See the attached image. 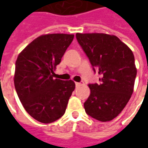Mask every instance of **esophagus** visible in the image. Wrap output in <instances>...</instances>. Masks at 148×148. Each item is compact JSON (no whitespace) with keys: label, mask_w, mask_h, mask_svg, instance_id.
<instances>
[{"label":"esophagus","mask_w":148,"mask_h":148,"mask_svg":"<svg viewBox=\"0 0 148 148\" xmlns=\"http://www.w3.org/2000/svg\"><path fill=\"white\" fill-rule=\"evenodd\" d=\"M83 85V82H76V86H80Z\"/></svg>","instance_id":"1"}]
</instances>
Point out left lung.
Masks as SVG:
<instances>
[{"label": "left lung", "instance_id": "obj_1", "mask_svg": "<svg viewBox=\"0 0 148 148\" xmlns=\"http://www.w3.org/2000/svg\"><path fill=\"white\" fill-rule=\"evenodd\" d=\"M76 37L100 76L99 84H89L86 113L101 122L110 121L121 113L134 92L137 75L134 53L114 35L77 33Z\"/></svg>", "mask_w": 148, "mask_h": 148}]
</instances>
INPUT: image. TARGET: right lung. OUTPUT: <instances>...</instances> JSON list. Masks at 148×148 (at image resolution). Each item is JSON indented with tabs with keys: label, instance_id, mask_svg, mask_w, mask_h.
Wrapping results in <instances>:
<instances>
[{
	"label": "right lung",
	"instance_id": "1",
	"mask_svg": "<svg viewBox=\"0 0 148 148\" xmlns=\"http://www.w3.org/2000/svg\"><path fill=\"white\" fill-rule=\"evenodd\" d=\"M74 38L73 34L41 35L18 56L14 83L27 113L38 122L50 123L65 113L75 83L54 79L53 71Z\"/></svg>",
	"mask_w": 148,
	"mask_h": 148
}]
</instances>
